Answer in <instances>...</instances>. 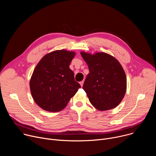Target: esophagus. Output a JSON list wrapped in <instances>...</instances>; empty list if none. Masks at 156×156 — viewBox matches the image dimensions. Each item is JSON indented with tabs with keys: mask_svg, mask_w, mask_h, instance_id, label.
<instances>
[{
	"mask_svg": "<svg viewBox=\"0 0 156 156\" xmlns=\"http://www.w3.org/2000/svg\"><path fill=\"white\" fill-rule=\"evenodd\" d=\"M83 83H84V81H83V80L80 82V85H81V87L83 86Z\"/></svg>",
	"mask_w": 156,
	"mask_h": 156,
	"instance_id": "obj_1",
	"label": "esophagus"
}]
</instances>
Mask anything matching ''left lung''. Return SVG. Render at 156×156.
Listing matches in <instances>:
<instances>
[{
    "label": "left lung",
    "instance_id": "1",
    "mask_svg": "<svg viewBox=\"0 0 156 156\" xmlns=\"http://www.w3.org/2000/svg\"><path fill=\"white\" fill-rule=\"evenodd\" d=\"M81 55L90 70L83 89L91 104L101 111L116 107L126 90V77L120 62L104 52Z\"/></svg>",
    "mask_w": 156,
    "mask_h": 156
}]
</instances>
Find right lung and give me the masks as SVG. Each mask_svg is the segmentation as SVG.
<instances>
[{
    "label": "right lung",
    "instance_id": "right-lung-1",
    "mask_svg": "<svg viewBox=\"0 0 156 156\" xmlns=\"http://www.w3.org/2000/svg\"><path fill=\"white\" fill-rule=\"evenodd\" d=\"M75 52L53 51L44 55L36 65L30 86L35 102L49 112H59L81 87L75 80L70 64Z\"/></svg>",
    "mask_w": 156,
    "mask_h": 156
}]
</instances>
